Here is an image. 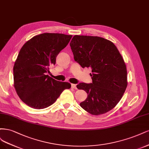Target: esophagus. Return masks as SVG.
Segmentation results:
<instances>
[{
  "mask_svg": "<svg viewBox=\"0 0 149 149\" xmlns=\"http://www.w3.org/2000/svg\"><path fill=\"white\" fill-rule=\"evenodd\" d=\"M71 87H72V88H74V89H77V86H76V85L75 84H72L71 85Z\"/></svg>",
  "mask_w": 149,
  "mask_h": 149,
  "instance_id": "1",
  "label": "esophagus"
}]
</instances>
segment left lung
<instances>
[{
    "label": "left lung",
    "mask_w": 149,
    "mask_h": 149,
    "mask_svg": "<svg viewBox=\"0 0 149 149\" xmlns=\"http://www.w3.org/2000/svg\"><path fill=\"white\" fill-rule=\"evenodd\" d=\"M70 46L74 60L81 68H92V83L77 85L87 93L80 107L93 115L109 111L121 100L127 86L126 65L116 46L103 38L82 35H75Z\"/></svg>",
    "instance_id": "8db88e82"
}]
</instances>
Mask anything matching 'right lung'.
I'll list each match as a JSON object with an SVG mask.
<instances>
[{"label": "right lung", "instance_id": "1", "mask_svg": "<svg viewBox=\"0 0 149 149\" xmlns=\"http://www.w3.org/2000/svg\"><path fill=\"white\" fill-rule=\"evenodd\" d=\"M72 35L46 33L33 36L19 52L13 65V85L19 98L34 109L53 104L70 84L46 75L57 56L67 46Z\"/></svg>", "mask_w": 149, "mask_h": 149}]
</instances>
